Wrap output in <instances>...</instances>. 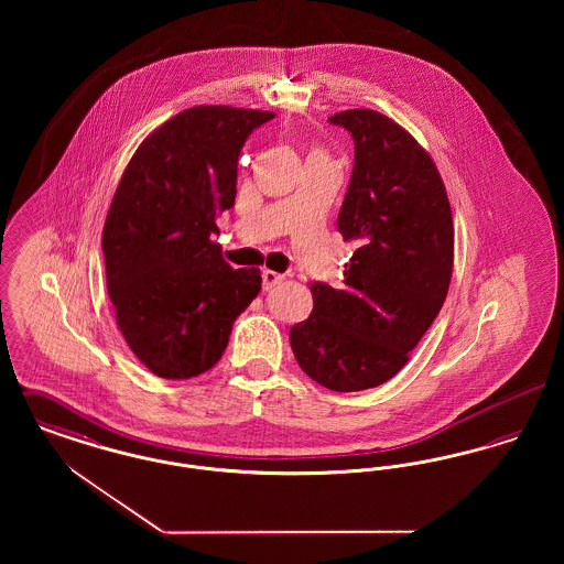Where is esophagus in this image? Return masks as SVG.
<instances>
[{"instance_id": "esophagus-1", "label": "esophagus", "mask_w": 564, "mask_h": 564, "mask_svg": "<svg viewBox=\"0 0 564 564\" xmlns=\"http://www.w3.org/2000/svg\"><path fill=\"white\" fill-rule=\"evenodd\" d=\"M283 281H285V276L279 274V272H274V270H264V272H262V288H264L267 292L272 290L274 285L283 283Z\"/></svg>"}]
</instances>
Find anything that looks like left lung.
I'll return each instance as SVG.
<instances>
[{
  "mask_svg": "<svg viewBox=\"0 0 564 564\" xmlns=\"http://www.w3.org/2000/svg\"><path fill=\"white\" fill-rule=\"evenodd\" d=\"M355 141L338 215L357 245L345 283H313V313L290 329L297 366L325 389L350 393L398 375L437 317L453 276L455 226L430 152L389 116L347 109L329 118Z\"/></svg>",
  "mask_w": 564,
  "mask_h": 564,
  "instance_id": "1",
  "label": "left lung"
}]
</instances>
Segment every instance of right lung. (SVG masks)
<instances>
[{
	"label": "right lung",
	"instance_id": "1",
	"mask_svg": "<svg viewBox=\"0 0 564 564\" xmlns=\"http://www.w3.org/2000/svg\"><path fill=\"white\" fill-rule=\"evenodd\" d=\"M274 113L196 106L162 122L134 150L104 226L116 323L152 375L184 380L212 370L232 323L262 288L214 241L235 205L245 139Z\"/></svg>",
	"mask_w": 564,
	"mask_h": 564
}]
</instances>
